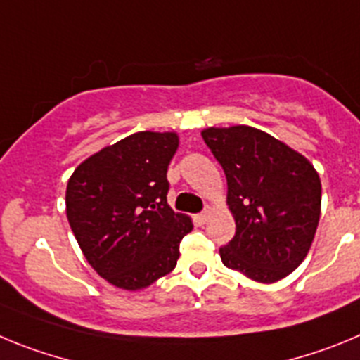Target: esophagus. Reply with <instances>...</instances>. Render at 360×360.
Returning a JSON list of instances; mask_svg holds the SVG:
<instances>
[{"label":"esophagus","instance_id":"1","mask_svg":"<svg viewBox=\"0 0 360 360\" xmlns=\"http://www.w3.org/2000/svg\"><path fill=\"white\" fill-rule=\"evenodd\" d=\"M210 213H212V210H210V208H206V210H204V212H200V213H199V215H197V217H195V220H197V222H199V224H200V226H202V224H204V222H206V220H208Z\"/></svg>","mask_w":360,"mask_h":360}]
</instances>
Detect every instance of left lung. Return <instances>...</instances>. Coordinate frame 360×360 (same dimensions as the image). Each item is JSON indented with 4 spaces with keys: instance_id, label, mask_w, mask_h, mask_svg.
Instances as JSON below:
<instances>
[{
    "instance_id": "8db88e82",
    "label": "left lung",
    "mask_w": 360,
    "mask_h": 360,
    "mask_svg": "<svg viewBox=\"0 0 360 360\" xmlns=\"http://www.w3.org/2000/svg\"><path fill=\"white\" fill-rule=\"evenodd\" d=\"M204 143L228 179L236 231L222 264L260 283L289 276L305 260L321 215V181L305 156L248 125L210 127Z\"/></svg>"
}]
</instances>
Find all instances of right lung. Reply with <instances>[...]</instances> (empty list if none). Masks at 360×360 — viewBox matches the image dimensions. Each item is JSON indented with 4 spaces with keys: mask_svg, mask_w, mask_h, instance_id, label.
<instances>
[{
    "mask_svg": "<svg viewBox=\"0 0 360 360\" xmlns=\"http://www.w3.org/2000/svg\"><path fill=\"white\" fill-rule=\"evenodd\" d=\"M179 147L176 132H136L75 168L66 215L84 257L125 290L145 289L176 267L190 217L167 202V170Z\"/></svg>",
    "mask_w": 360,
    "mask_h": 360,
    "instance_id": "1",
    "label": "right lung"
}]
</instances>
